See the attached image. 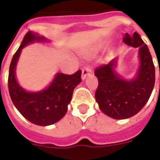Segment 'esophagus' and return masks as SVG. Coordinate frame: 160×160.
Returning a JSON list of instances; mask_svg holds the SVG:
<instances>
[{
    "instance_id": "1",
    "label": "esophagus",
    "mask_w": 160,
    "mask_h": 160,
    "mask_svg": "<svg viewBox=\"0 0 160 160\" xmlns=\"http://www.w3.org/2000/svg\"><path fill=\"white\" fill-rule=\"evenodd\" d=\"M91 73H92V69H91V68L89 67H86V68H84L83 69H82V74H81V79L82 80H86L87 77L91 75Z\"/></svg>"
}]
</instances>
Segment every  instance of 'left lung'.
Wrapping results in <instances>:
<instances>
[{
	"instance_id": "obj_1",
	"label": "left lung",
	"mask_w": 160,
	"mask_h": 160,
	"mask_svg": "<svg viewBox=\"0 0 160 160\" xmlns=\"http://www.w3.org/2000/svg\"><path fill=\"white\" fill-rule=\"evenodd\" d=\"M122 42L139 48V67L134 78L125 79L117 71L119 56L95 70L98 80L96 101L100 111L114 119H127L137 114L147 104L155 83L152 56L141 36L137 32L132 36L125 33Z\"/></svg>"
}]
</instances>
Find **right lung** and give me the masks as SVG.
<instances>
[{
	"instance_id": "obj_1",
	"label": "right lung",
	"mask_w": 160,
	"mask_h": 160,
	"mask_svg": "<svg viewBox=\"0 0 160 160\" xmlns=\"http://www.w3.org/2000/svg\"><path fill=\"white\" fill-rule=\"evenodd\" d=\"M34 42L50 43V40L33 32L26 33L10 64L9 94L16 109L26 119L36 125L49 126L57 122L66 115L73 89L81 81V71L79 70L72 75L56 73L44 89L37 92L26 91L17 80L16 67L22 49Z\"/></svg>"
}]
</instances>
